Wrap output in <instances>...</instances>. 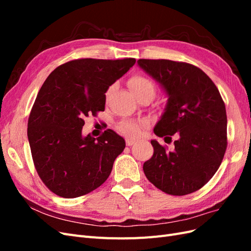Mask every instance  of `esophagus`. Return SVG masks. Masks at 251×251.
<instances>
[{
    "label": "esophagus",
    "mask_w": 251,
    "mask_h": 251,
    "mask_svg": "<svg viewBox=\"0 0 251 251\" xmlns=\"http://www.w3.org/2000/svg\"><path fill=\"white\" fill-rule=\"evenodd\" d=\"M126 146L127 147H131V146H133V144L135 143V141L134 140H131V139H126Z\"/></svg>",
    "instance_id": "obj_1"
}]
</instances>
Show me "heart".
Wrapping results in <instances>:
<instances>
[{
    "label": "heart",
    "mask_w": 251,
    "mask_h": 251,
    "mask_svg": "<svg viewBox=\"0 0 251 251\" xmlns=\"http://www.w3.org/2000/svg\"><path fill=\"white\" fill-rule=\"evenodd\" d=\"M128 86H130L132 92L134 95H137L139 93L144 92V91H151L155 94L156 87L154 82L142 75H134L130 79H128ZM113 87H111L108 92L107 96L111 93ZM148 126L147 121H135V120H123L118 125V130L123 133L126 137L131 139L138 138L142 134L143 128Z\"/></svg>",
    "instance_id": "obj_1"
}]
</instances>
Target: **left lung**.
Here are the masks:
<instances>
[{
	"label": "left lung",
	"mask_w": 251,
	"mask_h": 251,
	"mask_svg": "<svg viewBox=\"0 0 251 251\" xmlns=\"http://www.w3.org/2000/svg\"><path fill=\"white\" fill-rule=\"evenodd\" d=\"M137 63L169 96L154 133L171 140V136H177L173 151L151 141L154 154L143 163V172L151 183L166 194H192L212 178L224 158L225 103L214 81L198 67L170 59Z\"/></svg>",
	"instance_id": "8db88e82"
}]
</instances>
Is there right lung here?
<instances>
[{
	"instance_id": "add662e5",
	"label": "right lung",
	"mask_w": 251,
	"mask_h": 251,
	"mask_svg": "<svg viewBox=\"0 0 251 251\" xmlns=\"http://www.w3.org/2000/svg\"><path fill=\"white\" fill-rule=\"evenodd\" d=\"M135 58H79L58 66L39 91L27 135L35 170L52 193L77 198L108 179L126 142L108 128L98 138L81 135L85 118L104 111L105 92Z\"/></svg>"
}]
</instances>
